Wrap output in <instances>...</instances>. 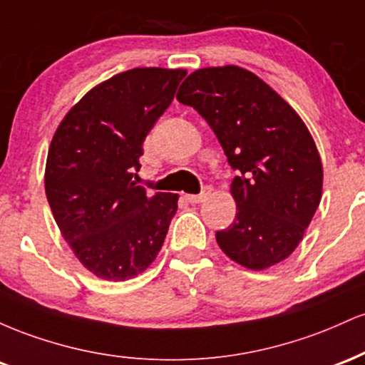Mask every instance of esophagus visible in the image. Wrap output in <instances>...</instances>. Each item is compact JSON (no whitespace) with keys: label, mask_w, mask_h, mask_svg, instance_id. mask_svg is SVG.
<instances>
[{"label":"esophagus","mask_w":365,"mask_h":365,"mask_svg":"<svg viewBox=\"0 0 365 365\" xmlns=\"http://www.w3.org/2000/svg\"><path fill=\"white\" fill-rule=\"evenodd\" d=\"M211 194V187H204L202 188V192H200V194H197V195H187L185 199L188 200V202L190 204H199V202H202L204 199H206V197Z\"/></svg>","instance_id":"obj_1"}]
</instances>
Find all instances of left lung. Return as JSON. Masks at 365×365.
<instances>
[{
	"label": "left lung",
	"instance_id": "8db88e82",
	"mask_svg": "<svg viewBox=\"0 0 365 365\" xmlns=\"http://www.w3.org/2000/svg\"><path fill=\"white\" fill-rule=\"evenodd\" d=\"M177 99L207 121L228 165L237 215L216 242L232 261L259 271L287 259L321 202L322 165L295 110L240 66L200 68Z\"/></svg>",
	"mask_w": 365,
	"mask_h": 365
}]
</instances>
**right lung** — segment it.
<instances>
[{"mask_svg": "<svg viewBox=\"0 0 365 365\" xmlns=\"http://www.w3.org/2000/svg\"><path fill=\"white\" fill-rule=\"evenodd\" d=\"M185 75L180 68L115 75L87 92L54 133L46 197L63 238L98 278H133L161 250L178 195L149 194L133 177L145 137Z\"/></svg>", "mask_w": 365, "mask_h": 365, "instance_id": "right-lung-1", "label": "right lung"}]
</instances>
